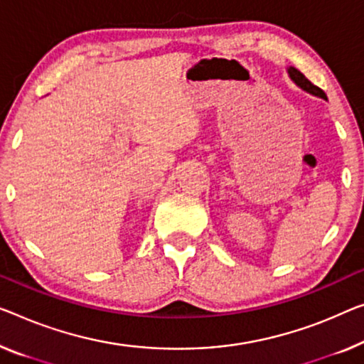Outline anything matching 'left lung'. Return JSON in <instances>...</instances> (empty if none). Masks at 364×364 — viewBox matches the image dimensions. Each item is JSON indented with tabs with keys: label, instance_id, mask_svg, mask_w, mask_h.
Returning a JSON list of instances; mask_svg holds the SVG:
<instances>
[{
	"label": "left lung",
	"instance_id": "left-lung-1",
	"mask_svg": "<svg viewBox=\"0 0 364 364\" xmlns=\"http://www.w3.org/2000/svg\"><path fill=\"white\" fill-rule=\"evenodd\" d=\"M287 72H289V77L292 78V81H294L296 85H299L302 90H306V91H309V93H312V95H316V96H321V97H323V100H327V96H325L323 91L318 88V86L311 83V81H309L306 77H304V75L299 72V70L294 68V67H289V70H287Z\"/></svg>",
	"mask_w": 364,
	"mask_h": 364
}]
</instances>
